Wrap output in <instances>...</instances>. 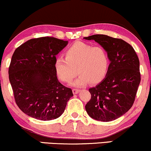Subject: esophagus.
Listing matches in <instances>:
<instances>
[{
	"mask_svg": "<svg viewBox=\"0 0 151 151\" xmlns=\"http://www.w3.org/2000/svg\"><path fill=\"white\" fill-rule=\"evenodd\" d=\"M72 91H73L74 94H77L79 91H80V90L77 89V88H73V89H72Z\"/></svg>",
	"mask_w": 151,
	"mask_h": 151,
	"instance_id": "obj_1",
	"label": "esophagus"
}]
</instances>
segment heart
<instances>
[{"mask_svg": "<svg viewBox=\"0 0 151 151\" xmlns=\"http://www.w3.org/2000/svg\"><path fill=\"white\" fill-rule=\"evenodd\" d=\"M65 58L58 57L54 68L62 81L70 83L78 74L73 82L74 86L81 87L90 83L98 84L106 77L110 68V56L103 47L93 46L83 42H76L65 52Z\"/></svg>", "mask_w": 151, "mask_h": 151, "instance_id": "heart-1", "label": "heart"}]
</instances>
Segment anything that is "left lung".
Listing matches in <instances>:
<instances>
[{
    "mask_svg": "<svg viewBox=\"0 0 151 151\" xmlns=\"http://www.w3.org/2000/svg\"><path fill=\"white\" fill-rule=\"evenodd\" d=\"M94 40L107 50L110 63L108 74L95 87L85 109L96 120L110 122L132 108L141 81L139 60L133 47L124 40L103 34L83 38Z\"/></svg>",
    "mask_w": 151,
    "mask_h": 151,
    "instance_id": "1",
    "label": "left lung"
}]
</instances>
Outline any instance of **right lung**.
Here are the masks:
<instances>
[{"instance_id":"1","label":"right lung","mask_w":151,"mask_h":151,"mask_svg":"<svg viewBox=\"0 0 151 151\" xmlns=\"http://www.w3.org/2000/svg\"><path fill=\"white\" fill-rule=\"evenodd\" d=\"M68 43L46 36L29 40L14 50L9 80L17 106L29 117L43 121L56 119L73 96L72 89L58 81L54 68L56 55Z\"/></svg>"}]
</instances>
